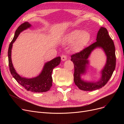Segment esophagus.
Here are the masks:
<instances>
[{
    "label": "esophagus",
    "instance_id": "obj_1",
    "mask_svg": "<svg viewBox=\"0 0 124 124\" xmlns=\"http://www.w3.org/2000/svg\"><path fill=\"white\" fill-rule=\"evenodd\" d=\"M67 59V56L65 55H62L61 56V60L62 61H65Z\"/></svg>",
    "mask_w": 124,
    "mask_h": 124
}]
</instances>
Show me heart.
Segmentation results:
<instances>
[{
    "label": "heart",
    "mask_w": 124,
    "mask_h": 124,
    "mask_svg": "<svg viewBox=\"0 0 124 124\" xmlns=\"http://www.w3.org/2000/svg\"><path fill=\"white\" fill-rule=\"evenodd\" d=\"M90 35L86 31L75 30L69 33L66 37V41L68 42H74L72 48L75 51L82 49L90 40Z\"/></svg>",
    "instance_id": "b5f03b06"
}]
</instances>
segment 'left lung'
I'll list each match as a JSON object with an SVG mask.
<instances>
[{"mask_svg": "<svg viewBox=\"0 0 124 124\" xmlns=\"http://www.w3.org/2000/svg\"><path fill=\"white\" fill-rule=\"evenodd\" d=\"M96 41L89 46L71 56V61L74 66V81L80 89L84 91H93L99 89L105 86L109 80L115 69L116 57L115 47L111 38L105 28L101 27L97 35ZM97 47L103 49L107 57V63L102 71L101 79L96 83L84 82L81 80L80 74L85 72L87 59L91 52Z\"/></svg>", "mask_w": 124, "mask_h": 124, "instance_id": "left-lung-1", "label": "left lung"}]
</instances>
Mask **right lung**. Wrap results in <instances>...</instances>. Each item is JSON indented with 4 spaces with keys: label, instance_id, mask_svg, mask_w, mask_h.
<instances>
[{
    "label": "right lung",
    "instance_id": "add662e5",
    "mask_svg": "<svg viewBox=\"0 0 124 124\" xmlns=\"http://www.w3.org/2000/svg\"><path fill=\"white\" fill-rule=\"evenodd\" d=\"M31 27L28 22H25L17 28L12 41L10 42L8 50V65L10 72L16 81L23 86L26 90L34 93H43L49 91L52 85V73L53 69L58 66L61 62V57H58L45 64L41 73L38 76L33 78H25L19 76L13 66L11 62V53L12 44L16 40L20 32Z\"/></svg>",
    "mask_w": 124,
    "mask_h": 124
}]
</instances>
